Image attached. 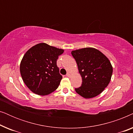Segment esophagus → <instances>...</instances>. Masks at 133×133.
<instances>
[{"label":"esophagus","mask_w":133,"mask_h":133,"mask_svg":"<svg viewBox=\"0 0 133 133\" xmlns=\"http://www.w3.org/2000/svg\"><path fill=\"white\" fill-rule=\"evenodd\" d=\"M67 77H70V74L69 73V72H68V73H67V74L66 75Z\"/></svg>","instance_id":"34e87169"}]
</instances>
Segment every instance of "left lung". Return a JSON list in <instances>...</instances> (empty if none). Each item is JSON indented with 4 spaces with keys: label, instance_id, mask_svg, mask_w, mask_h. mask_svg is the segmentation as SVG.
Here are the masks:
<instances>
[{
    "label": "left lung",
    "instance_id": "obj_1",
    "mask_svg": "<svg viewBox=\"0 0 133 133\" xmlns=\"http://www.w3.org/2000/svg\"><path fill=\"white\" fill-rule=\"evenodd\" d=\"M82 83L76 92L85 99L96 97L108 86L112 74L109 59L97 49L84 48L71 51Z\"/></svg>",
    "mask_w": 133,
    "mask_h": 133
}]
</instances>
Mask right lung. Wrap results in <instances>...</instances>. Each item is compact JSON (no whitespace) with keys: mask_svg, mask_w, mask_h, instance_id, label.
<instances>
[{"mask_svg":"<svg viewBox=\"0 0 133 133\" xmlns=\"http://www.w3.org/2000/svg\"><path fill=\"white\" fill-rule=\"evenodd\" d=\"M64 50L45 43L34 45L22 59L20 72L23 82L32 92L45 96L58 88L62 76L57 60Z\"/></svg>","mask_w":133,"mask_h":133,"instance_id":"add662e5","label":"right lung"}]
</instances>
